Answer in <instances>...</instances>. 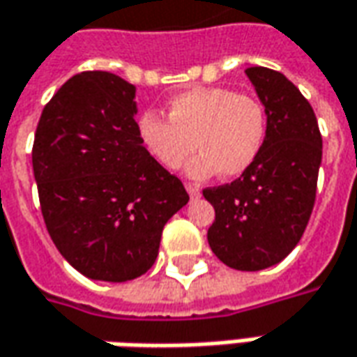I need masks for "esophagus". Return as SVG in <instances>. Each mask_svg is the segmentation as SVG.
<instances>
[{"instance_id":"1","label":"esophagus","mask_w":357,"mask_h":357,"mask_svg":"<svg viewBox=\"0 0 357 357\" xmlns=\"http://www.w3.org/2000/svg\"><path fill=\"white\" fill-rule=\"evenodd\" d=\"M185 189H188V193L191 197H199L201 195V189H199L197 183H185Z\"/></svg>"}]
</instances>
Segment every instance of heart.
<instances>
[{
    "label": "heart",
    "instance_id": "1",
    "mask_svg": "<svg viewBox=\"0 0 357 357\" xmlns=\"http://www.w3.org/2000/svg\"><path fill=\"white\" fill-rule=\"evenodd\" d=\"M142 146L162 168L179 169L189 162L191 178L205 179L220 172L236 178L260 156L268 137V109L256 96L230 87H193L174 96L168 119L148 109L137 123Z\"/></svg>",
    "mask_w": 357,
    "mask_h": 357
}]
</instances>
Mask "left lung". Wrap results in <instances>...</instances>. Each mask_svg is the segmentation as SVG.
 Returning <instances> with one entry per match:
<instances>
[{"label":"left lung","mask_w":357,"mask_h":357,"mask_svg":"<svg viewBox=\"0 0 357 357\" xmlns=\"http://www.w3.org/2000/svg\"><path fill=\"white\" fill-rule=\"evenodd\" d=\"M268 109L260 156L238 179L203 189L215 207L207 232L213 254L232 270L280 264L311 219L322 160V137L311 103L281 72L246 68Z\"/></svg>","instance_id":"1"}]
</instances>
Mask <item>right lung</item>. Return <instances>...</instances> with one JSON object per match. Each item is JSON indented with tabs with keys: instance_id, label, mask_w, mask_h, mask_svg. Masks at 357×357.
<instances>
[{
	"instance_id": "1",
	"label": "right lung",
	"mask_w": 357,
	"mask_h": 357,
	"mask_svg": "<svg viewBox=\"0 0 357 357\" xmlns=\"http://www.w3.org/2000/svg\"><path fill=\"white\" fill-rule=\"evenodd\" d=\"M137 87L82 72L46 103L33 144L45 225L58 252L89 280H135L156 261L164 225L189 201L137 130Z\"/></svg>"
}]
</instances>
